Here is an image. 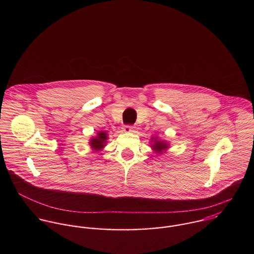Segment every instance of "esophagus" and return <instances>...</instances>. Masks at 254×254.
<instances>
[{"mask_svg": "<svg viewBox=\"0 0 254 254\" xmlns=\"http://www.w3.org/2000/svg\"><path fill=\"white\" fill-rule=\"evenodd\" d=\"M132 129H133V127H131V126H125L123 127V130L125 132H130V131H132Z\"/></svg>", "mask_w": 254, "mask_h": 254, "instance_id": "esophagus-1", "label": "esophagus"}]
</instances>
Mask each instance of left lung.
<instances>
[{
  "mask_svg": "<svg viewBox=\"0 0 254 254\" xmlns=\"http://www.w3.org/2000/svg\"><path fill=\"white\" fill-rule=\"evenodd\" d=\"M150 147L156 154L162 155L168 151V149L170 148V143L166 139L160 138L158 135H155L152 136L150 139Z\"/></svg>",
  "mask_w": 254,
  "mask_h": 254,
  "instance_id": "obj_1",
  "label": "left lung"
}]
</instances>
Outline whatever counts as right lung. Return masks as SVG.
Here are the masks:
<instances>
[{"label":"right lung","mask_w":254,"mask_h":254,"mask_svg":"<svg viewBox=\"0 0 254 254\" xmlns=\"http://www.w3.org/2000/svg\"><path fill=\"white\" fill-rule=\"evenodd\" d=\"M108 139V134L104 130H98L96 135L89 139V146L93 152H99L104 149Z\"/></svg>","instance_id":"right-lung-1"}]
</instances>
